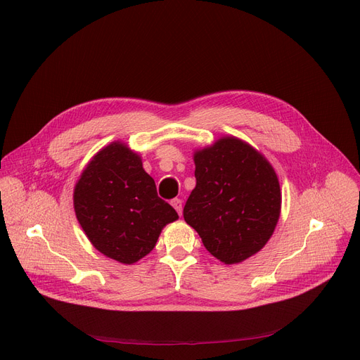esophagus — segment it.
I'll return each instance as SVG.
<instances>
[{"label": "esophagus", "instance_id": "34e87169", "mask_svg": "<svg viewBox=\"0 0 360 360\" xmlns=\"http://www.w3.org/2000/svg\"><path fill=\"white\" fill-rule=\"evenodd\" d=\"M170 205L174 206V209L179 213V214H182V200L181 198H174L170 201Z\"/></svg>", "mask_w": 360, "mask_h": 360}]
</instances>
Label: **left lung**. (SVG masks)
<instances>
[{
    "label": "left lung",
    "instance_id": "left-lung-1",
    "mask_svg": "<svg viewBox=\"0 0 360 360\" xmlns=\"http://www.w3.org/2000/svg\"><path fill=\"white\" fill-rule=\"evenodd\" d=\"M194 163L197 184L185 202V222L225 264L260 252L281 212L279 182L271 163L236 136L197 150Z\"/></svg>",
    "mask_w": 360,
    "mask_h": 360
}]
</instances>
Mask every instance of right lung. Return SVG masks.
<instances>
[{
  "instance_id": "obj_1",
  "label": "right lung",
  "mask_w": 360,
  "mask_h": 360,
  "mask_svg": "<svg viewBox=\"0 0 360 360\" xmlns=\"http://www.w3.org/2000/svg\"><path fill=\"white\" fill-rule=\"evenodd\" d=\"M73 206L91 244L123 264L147 256L162 229L178 219L158 195L141 158L119 141L86 165L75 186Z\"/></svg>"
}]
</instances>
